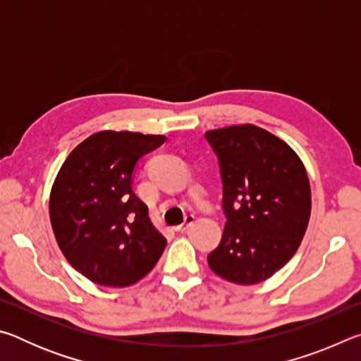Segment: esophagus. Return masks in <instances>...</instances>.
<instances>
[{
    "instance_id": "esophagus-1",
    "label": "esophagus",
    "mask_w": 361,
    "mask_h": 361,
    "mask_svg": "<svg viewBox=\"0 0 361 361\" xmlns=\"http://www.w3.org/2000/svg\"><path fill=\"white\" fill-rule=\"evenodd\" d=\"M192 221H194V215H186L185 221H183L181 224H178V226H175V231H178V232L186 231V229H188V226H189V224H192Z\"/></svg>"
}]
</instances>
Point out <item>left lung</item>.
<instances>
[{
    "mask_svg": "<svg viewBox=\"0 0 361 361\" xmlns=\"http://www.w3.org/2000/svg\"><path fill=\"white\" fill-rule=\"evenodd\" d=\"M205 138L218 156L226 215L209 266L228 282L259 283L301 245L310 218L307 172L283 140L253 124L209 130Z\"/></svg>",
    "mask_w": 361,
    "mask_h": 361,
    "instance_id": "obj_1",
    "label": "left lung"
}]
</instances>
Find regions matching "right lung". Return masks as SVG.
I'll list each match as a JSON object with an SVG mask.
<instances>
[{
    "label": "right lung",
    "mask_w": 361,
    "mask_h": 361,
    "mask_svg": "<svg viewBox=\"0 0 361 361\" xmlns=\"http://www.w3.org/2000/svg\"><path fill=\"white\" fill-rule=\"evenodd\" d=\"M164 135L103 130L79 143L52 185L49 215L70 264L103 286H129L161 258L167 239L132 191L140 157Z\"/></svg>",
    "instance_id": "1"
}]
</instances>
